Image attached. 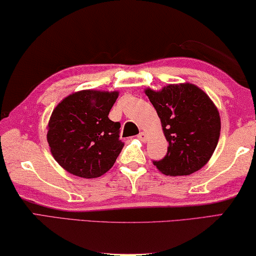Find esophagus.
I'll return each instance as SVG.
<instances>
[{
  "label": "esophagus",
  "instance_id": "esophagus-1",
  "mask_svg": "<svg viewBox=\"0 0 256 256\" xmlns=\"http://www.w3.org/2000/svg\"><path fill=\"white\" fill-rule=\"evenodd\" d=\"M137 138H138V140H142V142H145V140H146V138H148V137H146V134H144V132H140V135L137 136Z\"/></svg>",
  "mask_w": 256,
  "mask_h": 256
}]
</instances>
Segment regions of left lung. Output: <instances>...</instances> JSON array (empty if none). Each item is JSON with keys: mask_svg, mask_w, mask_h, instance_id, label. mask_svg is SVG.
<instances>
[{"mask_svg": "<svg viewBox=\"0 0 256 256\" xmlns=\"http://www.w3.org/2000/svg\"><path fill=\"white\" fill-rule=\"evenodd\" d=\"M161 120L166 156L153 164L166 176H188L206 164L218 145L221 121L211 98L190 82L145 90Z\"/></svg>", "mask_w": 256, "mask_h": 256, "instance_id": "1", "label": "left lung"}]
</instances>
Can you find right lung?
Wrapping results in <instances>:
<instances>
[{"instance_id": "add662e5", "label": "right lung", "mask_w": 256, "mask_h": 256, "mask_svg": "<svg viewBox=\"0 0 256 256\" xmlns=\"http://www.w3.org/2000/svg\"><path fill=\"white\" fill-rule=\"evenodd\" d=\"M118 92L80 90L61 100L48 126L56 161L71 174L98 178L114 164L124 148L120 122L108 119Z\"/></svg>"}]
</instances>
